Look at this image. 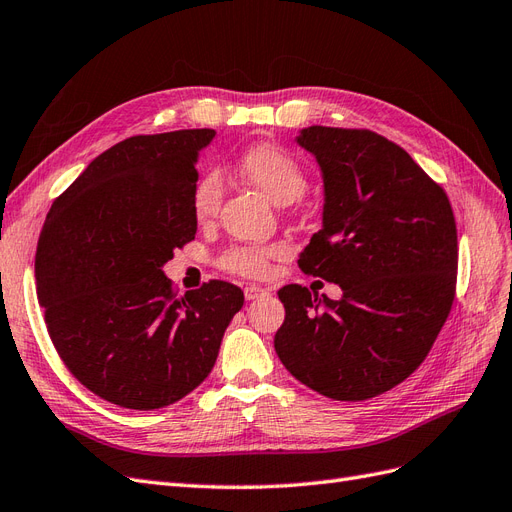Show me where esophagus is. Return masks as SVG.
<instances>
[{
  "label": "esophagus",
  "mask_w": 512,
  "mask_h": 512,
  "mask_svg": "<svg viewBox=\"0 0 512 512\" xmlns=\"http://www.w3.org/2000/svg\"><path fill=\"white\" fill-rule=\"evenodd\" d=\"M263 295H268V289L257 287V285H249V287L244 289V298L249 300V302H253V300H259V298H263Z\"/></svg>",
  "instance_id": "34e87169"
}]
</instances>
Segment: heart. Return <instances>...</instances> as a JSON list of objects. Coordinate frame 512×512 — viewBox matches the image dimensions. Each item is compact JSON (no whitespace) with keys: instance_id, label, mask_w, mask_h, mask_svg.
<instances>
[{"instance_id":"obj_1","label":"heart","mask_w":512,"mask_h":512,"mask_svg":"<svg viewBox=\"0 0 512 512\" xmlns=\"http://www.w3.org/2000/svg\"><path fill=\"white\" fill-rule=\"evenodd\" d=\"M238 172L255 185L276 206H287L300 200L306 191V174L285 148L274 144H257L238 159ZM225 183L219 170L204 172L193 187V212L197 221H210L223 202ZM223 266L242 276H263L268 270V253L238 246L227 251Z\"/></svg>"}]
</instances>
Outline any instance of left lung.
I'll use <instances>...</instances> for the list:
<instances>
[{
	"label": "left lung",
	"instance_id": "left-lung-1",
	"mask_svg": "<svg viewBox=\"0 0 512 512\" xmlns=\"http://www.w3.org/2000/svg\"><path fill=\"white\" fill-rule=\"evenodd\" d=\"M323 178L321 229L300 268L338 300L285 285L276 355L325 398L359 402L400 385L430 353L455 295L449 197L398 144L368 129L310 125L295 136Z\"/></svg>",
	"mask_w": 512,
	"mask_h": 512
}]
</instances>
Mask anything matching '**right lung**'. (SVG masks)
Here are the masks:
<instances>
[{"label": "right lung", "mask_w": 512, "mask_h": 512, "mask_svg": "<svg viewBox=\"0 0 512 512\" xmlns=\"http://www.w3.org/2000/svg\"><path fill=\"white\" fill-rule=\"evenodd\" d=\"M214 129L134 136L95 157L46 214L38 300L59 357L100 398L155 410L210 374L240 287L172 293L163 266L195 238L197 159Z\"/></svg>", "instance_id": "right-lung-1"}]
</instances>
